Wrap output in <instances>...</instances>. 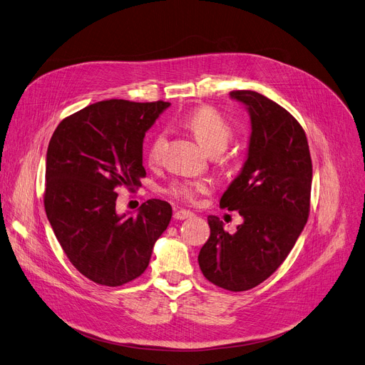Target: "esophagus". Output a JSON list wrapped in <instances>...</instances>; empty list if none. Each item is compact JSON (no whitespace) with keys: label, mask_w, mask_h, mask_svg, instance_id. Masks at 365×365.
Returning a JSON list of instances; mask_svg holds the SVG:
<instances>
[{"label":"esophagus","mask_w":365,"mask_h":365,"mask_svg":"<svg viewBox=\"0 0 365 365\" xmlns=\"http://www.w3.org/2000/svg\"><path fill=\"white\" fill-rule=\"evenodd\" d=\"M192 215H193V212H190V211H187V210H179V211L175 212V218H176V220H185V218H189V217H192Z\"/></svg>","instance_id":"34e87169"}]
</instances>
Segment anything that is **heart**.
Here are the masks:
<instances>
[{
  "label": "heart",
  "instance_id": "obj_1",
  "mask_svg": "<svg viewBox=\"0 0 365 365\" xmlns=\"http://www.w3.org/2000/svg\"><path fill=\"white\" fill-rule=\"evenodd\" d=\"M185 126L190 130V133L195 136L201 148L207 154H220L223 153L232 138V129L226 123V120L214 111L212 108H198L192 111L185 118ZM165 145V133H158L148 150V160L150 163L155 164L160 161L163 150ZM208 190V183L204 180H180L175 182L168 187V193L172 197L186 201V202H195L197 198Z\"/></svg>",
  "mask_w": 365,
  "mask_h": 365
}]
</instances>
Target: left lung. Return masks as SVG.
I'll return each instance as SVG.
<instances>
[{
    "mask_svg": "<svg viewBox=\"0 0 365 365\" xmlns=\"http://www.w3.org/2000/svg\"><path fill=\"white\" fill-rule=\"evenodd\" d=\"M230 98L250 114L247 160L220 207L244 218L235 233L208 215L210 239L198 262L211 283L232 292L255 287L286 259L308 220L312 164L304 129L283 107L255 91Z\"/></svg>",
    "mask_w": 365,
    "mask_h": 365,
    "instance_id": "8db88e82",
    "label": "left lung"
}]
</instances>
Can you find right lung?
<instances>
[{"label":"right lung","instance_id":"right-lung-1","mask_svg":"<svg viewBox=\"0 0 365 365\" xmlns=\"http://www.w3.org/2000/svg\"><path fill=\"white\" fill-rule=\"evenodd\" d=\"M170 103L101 101L68 115L46 151L45 211L70 262L89 280L121 286L150 264L172 205L148 200L118 214L117 186L133 189L145 175L143 138Z\"/></svg>","mask_w":365,"mask_h":365}]
</instances>
